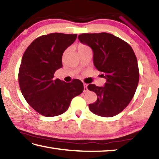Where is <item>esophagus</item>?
<instances>
[{
    "mask_svg": "<svg viewBox=\"0 0 159 159\" xmlns=\"http://www.w3.org/2000/svg\"><path fill=\"white\" fill-rule=\"evenodd\" d=\"M83 86H84V88H83V92H84V93L88 92V85L86 84V83H84V84H83Z\"/></svg>",
    "mask_w": 159,
    "mask_h": 159,
    "instance_id": "1",
    "label": "esophagus"
}]
</instances>
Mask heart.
Listing matches in <instances>:
<instances>
[{
  "mask_svg": "<svg viewBox=\"0 0 159 159\" xmlns=\"http://www.w3.org/2000/svg\"><path fill=\"white\" fill-rule=\"evenodd\" d=\"M88 48L87 45L83 44V43H80L79 45V46H78V50H79V52H80V51H82V50H84L85 49H88Z\"/></svg>",
  "mask_w": 159,
  "mask_h": 159,
  "instance_id": "heart-1",
  "label": "heart"
}]
</instances>
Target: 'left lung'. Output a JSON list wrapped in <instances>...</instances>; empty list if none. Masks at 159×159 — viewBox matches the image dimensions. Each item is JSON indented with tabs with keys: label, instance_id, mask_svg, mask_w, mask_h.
Returning <instances> with one entry per match:
<instances>
[{
	"label": "left lung",
	"instance_id": "8db88e82",
	"mask_svg": "<svg viewBox=\"0 0 159 159\" xmlns=\"http://www.w3.org/2000/svg\"><path fill=\"white\" fill-rule=\"evenodd\" d=\"M78 38L92 48L94 65L107 80L104 87L88 85V89L98 95L89 109L99 116H114L128 105L138 88L139 73L135 54L128 43L109 33L82 34Z\"/></svg>",
	"mask_w": 159,
	"mask_h": 159
}]
</instances>
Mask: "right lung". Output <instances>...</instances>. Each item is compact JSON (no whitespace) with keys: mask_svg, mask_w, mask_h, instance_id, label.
<instances>
[{"mask_svg":"<svg viewBox=\"0 0 159 159\" xmlns=\"http://www.w3.org/2000/svg\"><path fill=\"white\" fill-rule=\"evenodd\" d=\"M77 34L52 33L38 37L26 48L19 69V85L24 98L39 114L56 116L65 112L71 99L83 91L79 79L65 83L54 79L62 67L63 52Z\"/></svg>","mask_w":159,"mask_h":159,"instance_id":"right-lung-1","label":"right lung"}]
</instances>
